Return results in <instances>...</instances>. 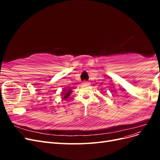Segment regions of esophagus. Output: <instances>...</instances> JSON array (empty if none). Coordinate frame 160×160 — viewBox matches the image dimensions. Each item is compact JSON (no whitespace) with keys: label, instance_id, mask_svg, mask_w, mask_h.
<instances>
[{"label":"esophagus","instance_id":"esophagus-1","mask_svg":"<svg viewBox=\"0 0 160 160\" xmlns=\"http://www.w3.org/2000/svg\"><path fill=\"white\" fill-rule=\"evenodd\" d=\"M83 84H84V85H88L90 84V83H89V82H88V81H83Z\"/></svg>","mask_w":160,"mask_h":160}]
</instances>
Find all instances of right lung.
Masks as SVG:
<instances>
[{
	"instance_id": "add662e5",
	"label": "right lung",
	"mask_w": 160,
	"mask_h": 160,
	"mask_svg": "<svg viewBox=\"0 0 160 160\" xmlns=\"http://www.w3.org/2000/svg\"><path fill=\"white\" fill-rule=\"evenodd\" d=\"M71 89H69V88H68V89H65V90H63V91L62 92V93H61V95H62L63 97H62V99H67L69 97V95H71Z\"/></svg>"
}]
</instances>
